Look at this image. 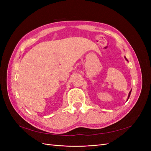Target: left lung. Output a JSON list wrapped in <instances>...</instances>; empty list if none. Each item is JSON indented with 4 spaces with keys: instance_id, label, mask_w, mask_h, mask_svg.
Wrapping results in <instances>:
<instances>
[{
    "instance_id": "obj_1",
    "label": "left lung",
    "mask_w": 151,
    "mask_h": 151,
    "mask_svg": "<svg viewBox=\"0 0 151 151\" xmlns=\"http://www.w3.org/2000/svg\"><path fill=\"white\" fill-rule=\"evenodd\" d=\"M125 60H127V61H128V60L127 59V58L125 57ZM131 91H132V90L130 91V93H129V96H128V99H127V100L129 99V97H130V94H131Z\"/></svg>"
}]
</instances>
